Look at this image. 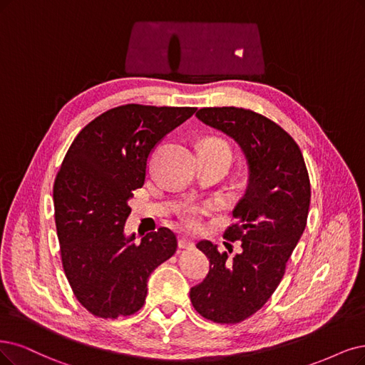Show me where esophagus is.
Returning a JSON list of instances; mask_svg holds the SVG:
<instances>
[{
  "label": "esophagus",
  "instance_id": "34e87169",
  "mask_svg": "<svg viewBox=\"0 0 365 365\" xmlns=\"http://www.w3.org/2000/svg\"><path fill=\"white\" fill-rule=\"evenodd\" d=\"M179 248L191 250V248H194V242L190 240V239H186V237H180V239H179Z\"/></svg>",
  "mask_w": 365,
  "mask_h": 365
}]
</instances>
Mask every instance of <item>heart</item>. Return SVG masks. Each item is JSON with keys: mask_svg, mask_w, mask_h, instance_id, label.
<instances>
[{"mask_svg": "<svg viewBox=\"0 0 365 365\" xmlns=\"http://www.w3.org/2000/svg\"><path fill=\"white\" fill-rule=\"evenodd\" d=\"M209 143H213V144H218V145H222V147H227L224 143L221 141H209ZM228 148V147H227ZM209 207L206 206H197V205H190L186 206L182 213H180V218H182V222L186 228H190V230H198L200 225H201V217H203L205 213H207Z\"/></svg>", "mask_w": 365, "mask_h": 365, "instance_id": "b5f03b06", "label": "heart"}]
</instances>
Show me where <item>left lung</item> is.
I'll return each mask as SVG.
<instances>
[{
  "instance_id": "obj_1",
  "label": "left lung",
  "mask_w": 365,
  "mask_h": 365,
  "mask_svg": "<svg viewBox=\"0 0 365 365\" xmlns=\"http://www.w3.org/2000/svg\"><path fill=\"white\" fill-rule=\"evenodd\" d=\"M195 115L237 143L247 159L248 180L233 210L237 222L224 233L228 240H240L242 251L230 260L218 245L200 240L197 248L210 267L190 298L207 320L239 323L271 298L305 230L312 197L308 171L298 144L262 114L222 106L201 108Z\"/></svg>"
}]
</instances>
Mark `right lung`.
<instances>
[{"label": "right lung", "instance_id": "add662e5", "mask_svg": "<svg viewBox=\"0 0 365 365\" xmlns=\"http://www.w3.org/2000/svg\"><path fill=\"white\" fill-rule=\"evenodd\" d=\"M197 108L129 103L81 130L53 183V207L64 274L94 316H130L144 305L147 279L178 248L170 228L140 244L125 235L132 191L144 185L147 162L167 133Z\"/></svg>", "mask_w": 365, "mask_h": 365}]
</instances>
